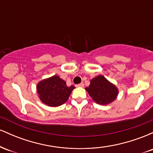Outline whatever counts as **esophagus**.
<instances>
[{
    "label": "esophagus",
    "mask_w": 153,
    "mask_h": 153,
    "mask_svg": "<svg viewBox=\"0 0 153 153\" xmlns=\"http://www.w3.org/2000/svg\"><path fill=\"white\" fill-rule=\"evenodd\" d=\"M76 87H80V88L84 87L83 82H80V83H79V84H78V85H76Z\"/></svg>",
    "instance_id": "esophagus-1"
}]
</instances>
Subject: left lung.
Segmentation results:
<instances>
[{"instance_id": "left-lung-1", "label": "left lung", "mask_w": 153, "mask_h": 153, "mask_svg": "<svg viewBox=\"0 0 153 153\" xmlns=\"http://www.w3.org/2000/svg\"><path fill=\"white\" fill-rule=\"evenodd\" d=\"M85 90L96 103L107 105L117 99L118 89L114 84L103 77L99 75L91 80V84Z\"/></svg>"}]
</instances>
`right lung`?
<instances>
[{
    "instance_id": "1",
    "label": "right lung",
    "mask_w": 153,
    "mask_h": 153,
    "mask_svg": "<svg viewBox=\"0 0 153 153\" xmlns=\"http://www.w3.org/2000/svg\"><path fill=\"white\" fill-rule=\"evenodd\" d=\"M75 86H67L66 82L57 75L45 79L37 84L39 99L49 106H59L68 101Z\"/></svg>"
}]
</instances>
